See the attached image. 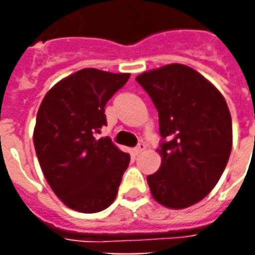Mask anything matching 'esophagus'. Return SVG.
<instances>
[{
  "instance_id": "34e87169",
  "label": "esophagus",
  "mask_w": 255,
  "mask_h": 255,
  "mask_svg": "<svg viewBox=\"0 0 255 255\" xmlns=\"http://www.w3.org/2000/svg\"><path fill=\"white\" fill-rule=\"evenodd\" d=\"M146 147H147V144L144 143V142H140V143H139L138 146L135 147V153H136V154H139V153L144 151V150H146Z\"/></svg>"
}]
</instances>
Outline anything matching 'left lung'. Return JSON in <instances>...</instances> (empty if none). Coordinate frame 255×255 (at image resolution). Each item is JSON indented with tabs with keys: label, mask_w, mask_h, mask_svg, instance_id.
<instances>
[{
	"label": "left lung",
	"mask_w": 255,
	"mask_h": 255,
	"mask_svg": "<svg viewBox=\"0 0 255 255\" xmlns=\"http://www.w3.org/2000/svg\"><path fill=\"white\" fill-rule=\"evenodd\" d=\"M158 112L162 162L147 176L158 203L188 208L212 191L232 149V120L224 97L201 73L169 64L136 78Z\"/></svg>",
	"instance_id": "obj_1"
}]
</instances>
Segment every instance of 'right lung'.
Masks as SVG:
<instances>
[{"mask_svg":"<svg viewBox=\"0 0 255 255\" xmlns=\"http://www.w3.org/2000/svg\"><path fill=\"white\" fill-rule=\"evenodd\" d=\"M128 79V73L84 68L58 82L39 106L36 157L49 186L73 210L97 213L116 198L129 154L97 133L106 126L108 101Z\"/></svg>","mask_w":255,"mask_h":255,"instance_id":"right-lung-1","label":"right lung"}]
</instances>
